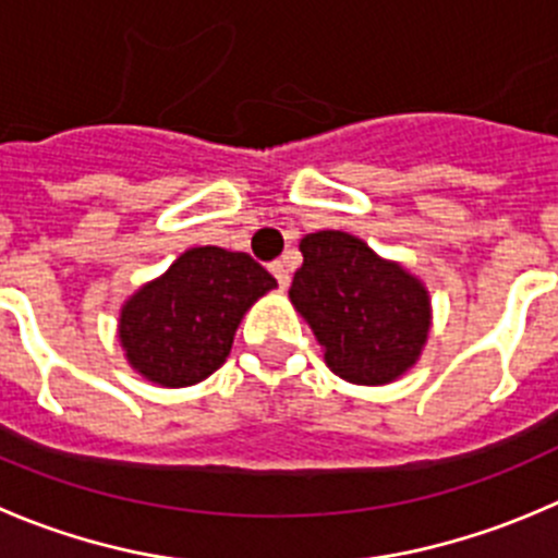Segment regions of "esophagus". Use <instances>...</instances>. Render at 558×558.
Instances as JSON below:
<instances>
[{
  "label": "esophagus",
  "mask_w": 558,
  "mask_h": 558,
  "mask_svg": "<svg viewBox=\"0 0 558 558\" xmlns=\"http://www.w3.org/2000/svg\"><path fill=\"white\" fill-rule=\"evenodd\" d=\"M270 274L276 276V282H279V288H288V284H290V274H288V265H284L282 259H276V263H270Z\"/></svg>",
  "instance_id": "esophagus-1"
}]
</instances>
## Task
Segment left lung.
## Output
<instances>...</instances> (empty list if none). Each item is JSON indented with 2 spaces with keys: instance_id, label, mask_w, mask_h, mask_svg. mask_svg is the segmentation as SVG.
<instances>
[{
  "instance_id": "8db88e82",
  "label": "left lung",
  "mask_w": 558,
  "mask_h": 558,
  "mask_svg": "<svg viewBox=\"0 0 558 558\" xmlns=\"http://www.w3.org/2000/svg\"><path fill=\"white\" fill-rule=\"evenodd\" d=\"M301 254L290 299L326 348L328 367L364 386L400 378L429 331L422 282L339 230L306 235Z\"/></svg>"
}]
</instances>
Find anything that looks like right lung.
<instances>
[{"label":"right lung","mask_w":558,"mask_h":558,"mask_svg":"<svg viewBox=\"0 0 558 558\" xmlns=\"http://www.w3.org/2000/svg\"><path fill=\"white\" fill-rule=\"evenodd\" d=\"M274 288V276L248 254L189 248L123 306L120 342L145 378L199 384L227 362L243 312Z\"/></svg>","instance_id":"obj_1"}]
</instances>
